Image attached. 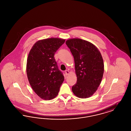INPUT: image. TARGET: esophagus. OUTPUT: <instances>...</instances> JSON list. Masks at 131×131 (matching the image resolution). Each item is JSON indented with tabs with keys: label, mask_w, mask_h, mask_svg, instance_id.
<instances>
[{
	"label": "esophagus",
	"mask_w": 131,
	"mask_h": 131,
	"mask_svg": "<svg viewBox=\"0 0 131 131\" xmlns=\"http://www.w3.org/2000/svg\"><path fill=\"white\" fill-rule=\"evenodd\" d=\"M65 73L66 75H68L69 74V71L68 70H66V71H65Z\"/></svg>",
	"instance_id": "1"
}]
</instances>
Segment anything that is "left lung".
<instances>
[{
    "mask_svg": "<svg viewBox=\"0 0 131 131\" xmlns=\"http://www.w3.org/2000/svg\"><path fill=\"white\" fill-rule=\"evenodd\" d=\"M66 44L74 56L76 84L72 90L80 98H89L100 85L103 78L104 65L97 48L91 43L79 38L69 39Z\"/></svg>",
    "mask_w": 131,
    "mask_h": 131,
    "instance_id": "1",
    "label": "left lung"
}]
</instances>
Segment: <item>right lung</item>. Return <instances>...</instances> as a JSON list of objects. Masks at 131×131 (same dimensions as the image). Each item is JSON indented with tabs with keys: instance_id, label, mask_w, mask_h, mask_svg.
<instances>
[{
	"instance_id": "right-lung-1",
	"label": "right lung",
	"mask_w": 131,
	"mask_h": 131,
	"mask_svg": "<svg viewBox=\"0 0 131 131\" xmlns=\"http://www.w3.org/2000/svg\"><path fill=\"white\" fill-rule=\"evenodd\" d=\"M65 41L57 38L39 40L28 54L26 64L28 81L34 91L44 100L55 98L64 80L54 56Z\"/></svg>"
}]
</instances>
